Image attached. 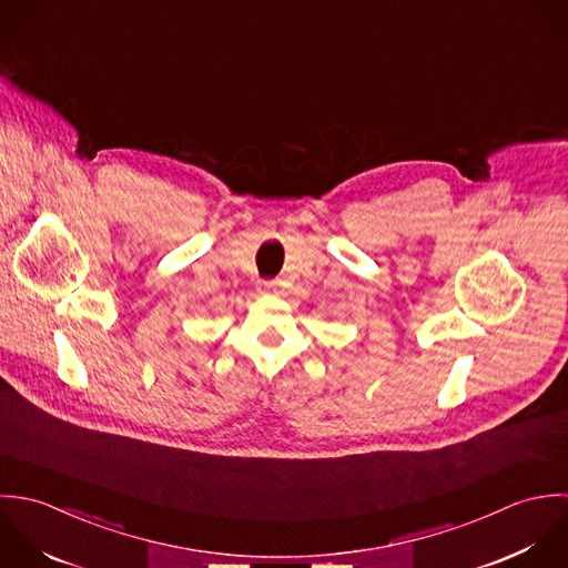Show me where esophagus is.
<instances>
[{"instance_id":"obj_1","label":"esophagus","mask_w":568,"mask_h":568,"mask_svg":"<svg viewBox=\"0 0 568 568\" xmlns=\"http://www.w3.org/2000/svg\"><path fill=\"white\" fill-rule=\"evenodd\" d=\"M276 290H278V281H272V278H270V281H261V283H258V292H261V294H274Z\"/></svg>"}]
</instances>
